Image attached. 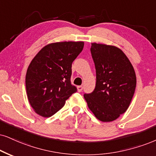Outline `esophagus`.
<instances>
[{
    "label": "esophagus",
    "mask_w": 156,
    "mask_h": 156,
    "mask_svg": "<svg viewBox=\"0 0 156 156\" xmlns=\"http://www.w3.org/2000/svg\"><path fill=\"white\" fill-rule=\"evenodd\" d=\"M82 90H83V87L82 86H77L78 92H82Z\"/></svg>",
    "instance_id": "34e87169"
}]
</instances>
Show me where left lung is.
I'll list each match as a JSON object with an SVG mask.
<instances>
[{"mask_svg": "<svg viewBox=\"0 0 156 156\" xmlns=\"http://www.w3.org/2000/svg\"><path fill=\"white\" fill-rule=\"evenodd\" d=\"M96 84L84 98L90 111L103 122H112L129 106L136 88V74L131 62L118 48L92 43Z\"/></svg>", "mask_w": 156, "mask_h": 156, "instance_id": "1", "label": "left lung"}]
</instances>
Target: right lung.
Listing matches in <instances>:
<instances>
[{
    "instance_id": "right-lung-1",
    "label": "right lung",
    "mask_w": 156,
    "mask_h": 156,
    "mask_svg": "<svg viewBox=\"0 0 156 156\" xmlns=\"http://www.w3.org/2000/svg\"><path fill=\"white\" fill-rule=\"evenodd\" d=\"M84 42H61L45 46L27 71V98L35 112L51 117L62 108L77 89L71 82L72 65L82 51Z\"/></svg>"
}]
</instances>
